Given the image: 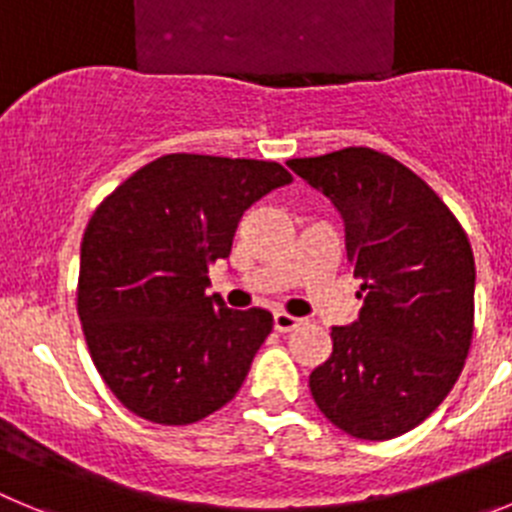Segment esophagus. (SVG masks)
<instances>
[{
	"instance_id": "1",
	"label": "esophagus",
	"mask_w": 512,
	"mask_h": 512,
	"mask_svg": "<svg viewBox=\"0 0 512 512\" xmlns=\"http://www.w3.org/2000/svg\"><path fill=\"white\" fill-rule=\"evenodd\" d=\"M302 320L295 318V315H289V312H274V328L279 333H289V330H295Z\"/></svg>"
}]
</instances>
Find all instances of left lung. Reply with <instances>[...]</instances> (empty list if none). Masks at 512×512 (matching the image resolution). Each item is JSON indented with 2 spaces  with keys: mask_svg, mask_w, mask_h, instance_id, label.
Masks as SVG:
<instances>
[{
  "mask_svg": "<svg viewBox=\"0 0 512 512\" xmlns=\"http://www.w3.org/2000/svg\"><path fill=\"white\" fill-rule=\"evenodd\" d=\"M287 166L341 212L346 261L364 297L359 320L330 330L333 354L310 374L312 400L348 436H402L441 405L469 354L467 233L418 174L374 148Z\"/></svg>",
  "mask_w": 512,
  "mask_h": 512,
  "instance_id": "obj_1",
  "label": "left lung"
}]
</instances>
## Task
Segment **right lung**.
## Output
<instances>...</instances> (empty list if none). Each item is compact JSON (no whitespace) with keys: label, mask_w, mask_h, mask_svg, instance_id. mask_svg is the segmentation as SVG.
I'll use <instances>...</instances> for the list:
<instances>
[{"label":"right lung","mask_w":512,"mask_h":512,"mask_svg":"<svg viewBox=\"0 0 512 512\" xmlns=\"http://www.w3.org/2000/svg\"><path fill=\"white\" fill-rule=\"evenodd\" d=\"M292 182L277 161L169 153L94 210L81 241L79 310L97 372L140 418L187 425L235 397L271 312L207 297L243 212Z\"/></svg>","instance_id":"1"}]
</instances>
